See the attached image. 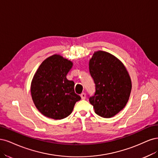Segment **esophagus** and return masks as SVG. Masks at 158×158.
<instances>
[{"label":"esophagus","mask_w":158,"mask_h":158,"mask_svg":"<svg viewBox=\"0 0 158 158\" xmlns=\"http://www.w3.org/2000/svg\"><path fill=\"white\" fill-rule=\"evenodd\" d=\"M81 99H82V100H85L86 98V94L85 93H81Z\"/></svg>","instance_id":"obj_1"}]
</instances>
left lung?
Listing matches in <instances>:
<instances>
[{"instance_id": "8db88e82", "label": "left lung", "mask_w": 158, "mask_h": 158, "mask_svg": "<svg viewBox=\"0 0 158 158\" xmlns=\"http://www.w3.org/2000/svg\"><path fill=\"white\" fill-rule=\"evenodd\" d=\"M89 71L96 91L89 102L95 113L110 118L124 108L131 91V81L124 66L114 56L104 51L94 52Z\"/></svg>"}]
</instances>
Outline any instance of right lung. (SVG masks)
Listing matches in <instances>:
<instances>
[{
  "mask_svg": "<svg viewBox=\"0 0 158 158\" xmlns=\"http://www.w3.org/2000/svg\"><path fill=\"white\" fill-rule=\"evenodd\" d=\"M73 63L55 54L44 60L35 73L31 86L33 102L46 117L62 119L72 114L81 96L75 93L73 81L66 78Z\"/></svg>",
  "mask_w": 158,
  "mask_h": 158,
  "instance_id": "obj_1",
  "label": "right lung"
}]
</instances>
